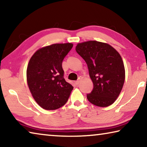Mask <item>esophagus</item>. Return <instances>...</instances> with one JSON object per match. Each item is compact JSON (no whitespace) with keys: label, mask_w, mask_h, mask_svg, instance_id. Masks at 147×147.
I'll list each match as a JSON object with an SVG mask.
<instances>
[{"label":"esophagus","mask_w":147,"mask_h":147,"mask_svg":"<svg viewBox=\"0 0 147 147\" xmlns=\"http://www.w3.org/2000/svg\"><path fill=\"white\" fill-rule=\"evenodd\" d=\"M82 80V76H80L78 80H76V81L75 82V84H76V85H78V84H79L80 83V82H81Z\"/></svg>","instance_id":"34e87169"}]
</instances>
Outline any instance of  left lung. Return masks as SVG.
Listing matches in <instances>:
<instances>
[{"mask_svg": "<svg viewBox=\"0 0 147 147\" xmlns=\"http://www.w3.org/2000/svg\"><path fill=\"white\" fill-rule=\"evenodd\" d=\"M76 51L88 65L93 89L87 94L91 104L99 107L112 104L120 94L125 80L121 56L110 45L96 41L77 44Z\"/></svg>", "mask_w": 147, "mask_h": 147, "instance_id": "left-lung-1", "label": "left lung"}]
</instances>
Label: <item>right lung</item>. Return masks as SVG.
<instances>
[{"label":"right lung","instance_id":"right-lung-1","mask_svg":"<svg viewBox=\"0 0 147 147\" xmlns=\"http://www.w3.org/2000/svg\"><path fill=\"white\" fill-rule=\"evenodd\" d=\"M73 43H56L38 49L28 62L26 80L30 91L39 106L55 110L65 104L73 87L63 77L62 61Z\"/></svg>","mask_w":147,"mask_h":147}]
</instances>
